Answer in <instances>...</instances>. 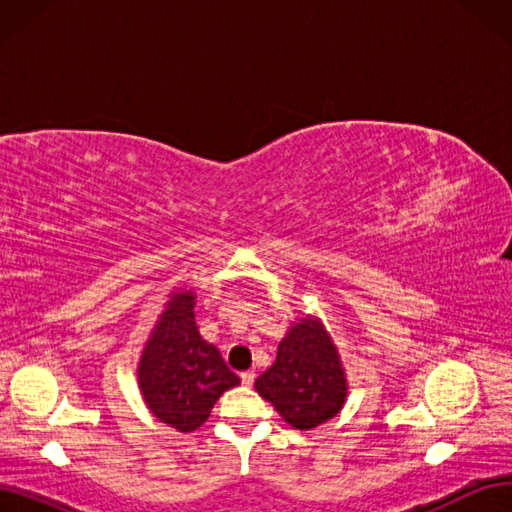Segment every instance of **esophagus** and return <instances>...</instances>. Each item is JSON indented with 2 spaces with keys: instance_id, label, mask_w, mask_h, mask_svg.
Listing matches in <instances>:
<instances>
[{
  "instance_id": "obj_1",
  "label": "esophagus",
  "mask_w": 512,
  "mask_h": 512,
  "mask_svg": "<svg viewBox=\"0 0 512 512\" xmlns=\"http://www.w3.org/2000/svg\"><path fill=\"white\" fill-rule=\"evenodd\" d=\"M254 378H256L254 371H243V374H241V382H243L245 386H252V384H254Z\"/></svg>"
}]
</instances>
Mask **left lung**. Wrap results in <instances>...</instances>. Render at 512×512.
Wrapping results in <instances>:
<instances>
[{
    "label": "left lung",
    "mask_w": 512,
    "mask_h": 512,
    "mask_svg": "<svg viewBox=\"0 0 512 512\" xmlns=\"http://www.w3.org/2000/svg\"><path fill=\"white\" fill-rule=\"evenodd\" d=\"M256 391L294 429H314L342 410L348 382L324 324L305 316L277 346L275 363L258 376Z\"/></svg>",
    "instance_id": "1"
}]
</instances>
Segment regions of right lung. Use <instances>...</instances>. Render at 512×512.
Returning <instances> with one entry per match:
<instances>
[{"instance_id": "1", "label": "right lung", "mask_w": 512, "mask_h": 512, "mask_svg": "<svg viewBox=\"0 0 512 512\" xmlns=\"http://www.w3.org/2000/svg\"><path fill=\"white\" fill-rule=\"evenodd\" d=\"M194 299L192 290L173 292L138 363V389L147 408L183 433L203 425L220 395L241 382L220 350L200 337Z\"/></svg>"}]
</instances>
